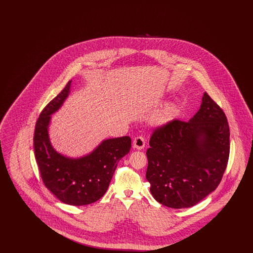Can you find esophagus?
I'll use <instances>...</instances> for the list:
<instances>
[{
    "label": "esophagus",
    "instance_id": "obj_1",
    "mask_svg": "<svg viewBox=\"0 0 253 253\" xmlns=\"http://www.w3.org/2000/svg\"><path fill=\"white\" fill-rule=\"evenodd\" d=\"M133 147L137 150H142L145 147V139L142 136H137L133 139Z\"/></svg>",
    "mask_w": 253,
    "mask_h": 253
}]
</instances>
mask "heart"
Returning <instances> with one entry per match:
<instances>
[{"mask_svg": "<svg viewBox=\"0 0 253 253\" xmlns=\"http://www.w3.org/2000/svg\"><path fill=\"white\" fill-rule=\"evenodd\" d=\"M177 113V105L174 102H168L157 112L150 120L152 125L162 127L172 121Z\"/></svg>", "mask_w": 253, "mask_h": 253, "instance_id": "obj_1", "label": "heart"}]
</instances>
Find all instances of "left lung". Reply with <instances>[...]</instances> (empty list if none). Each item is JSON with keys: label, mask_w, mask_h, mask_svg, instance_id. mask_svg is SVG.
Wrapping results in <instances>:
<instances>
[{"label": "left lung", "mask_w": 253, "mask_h": 253, "mask_svg": "<svg viewBox=\"0 0 253 253\" xmlns=\"http://www.w3.org/2000/svg\"><path fill=\"white\" fill-rule=\"evenodd\" d=\"M146 179L158 203L190 208L220 183L229 155L226 115L206 92L189 121H172L157 129L147 150Z\"/></svg>", "instance_id": "1"}]
</instances>
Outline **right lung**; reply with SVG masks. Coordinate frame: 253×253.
Returning a JSON list of instances; mask_svg holds the SVG:
<instances>
[{"mask_svg": "<svg viewBox=\"0 0 253 253\" xmlns=\"http://www.w3.org/2000/svg\"><path fill=\"white\" fill-rule=\"evenodd\" d=\"M69 81L58 96L41 113L34 132L37 164L45 187L62 203L84 206L94 203L106 193L119 161L130 152L131 138L122 136L102 140L80 157L64 156L50 141L52 115L58 112L71 93Z\"/></svg>", "mask_w": 253, "mask_h": 253, "instance_id": "obj_1", "label": "right lung"}]
</instances>
